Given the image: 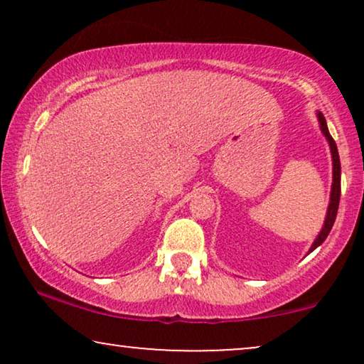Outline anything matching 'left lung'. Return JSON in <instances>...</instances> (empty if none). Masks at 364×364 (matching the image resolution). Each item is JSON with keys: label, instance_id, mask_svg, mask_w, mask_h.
Listing matches in <instances>:
<instances>
[{"label": "left lung", "instance_id": "obj_1", "mask_svg": "<svg viewBox=\"0 0 364 364\" xmlns=\"http://www.w3.org/2000/svg\"><path fill=\"white\" fill-rule=\"evenodd\" d=\"M318 117V124H320V131L325 139L328 141V146H330V152H331V161H333V183H331V193H330V203H328V210H326V217H325V223H323L320 233L315 238V242L311 243L310 250L308 253H311L315 248L321 245L323 242L326 240L328 233H330L333 223H335L336 213H338V205H340V196H341V164H340V156H338V147L336 142L333 141L330 131H328L326 121L323 117L321 112H316Z\"/></svg>", "mask_w": 364, "mask_h": 364}]
</instances>
